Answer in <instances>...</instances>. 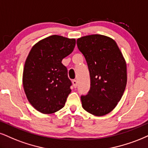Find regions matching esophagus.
I'll return each mask as SVG.
<instances>
[{
  "label": "esophagus",
  "mask_w": 148,
  "mask_h": 148,
  "mask_svg": "<svg viewBox=\"0 0 148 148\" xmlns=\"http://www.w3.org/2000/svg\"><path fill=\"white\" fill-rule=\"evenodd\" d=\"M72 83H73V85L74 88H76V87H77V80L73 79V81H72Z\"/></svg>",
  "instance_id": "1"
}]
</instances>
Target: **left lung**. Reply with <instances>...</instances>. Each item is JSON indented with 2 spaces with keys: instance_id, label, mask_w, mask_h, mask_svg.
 I'll list each match as a JSON object with an SVG mask.
<instances>
[{
  "instance_id": "left-lung-1",
  "label": "left lung",
  "mask_w": 148,
  "mask_h": 148,
  "mask_svg": "<svg viewBox=\"0 0 148 148\" xmlns=\"http://www.w3.org/2000/svg\"><path fill=\"white\" fill-rule=\"evenodd\" d=\"M90 73V87L81 95L82 107L95 116L111 112L124 92L127 83L126 64L114 40L95 34L77 39Z\"/></svg>"
}]
</instances>
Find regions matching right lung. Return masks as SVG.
Segmentation results:
<instances>
[{
    "mask_svg": "<svg viewBox=\"0 0 148 148\" xmlns=\"http://www.w3.org/2000/svg\"><path fill=\"white\" fill-rule=\"evenodd\" d=\"M75 40L53 35L36 44L25 64L23 84L32 106L43 114L62 109L71 92V81L62 60L73 52Z\"/></svg>",
    "mask_w": 148,
    "mask_h": 148,
    "instance_id": "1",
    "label": "right lung"
}]
</instances>
